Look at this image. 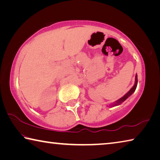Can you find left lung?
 Listing matches in <instances>:
<instances>
[{
  "instance_id": "obj_1",
  "label": "left lung",
  "mask_w": 160,
  "mask_h": 160,
  "mask_svg": "<svg viewBox=\"0 0 160 160\" xmlns=\"http://www.w3.org/2000/svg\"><path fill=\"white\" fill-rule=\"evenodd\" d=\"M137 85H138V75L136 74L135 75V84H134V85L132 86V88L125 94V95L121 97V98H120L119 99H118L117 101H116L113 104L111 105L110 107H115V106H118V105H120L121 103L125 101L126 99H128V97L135 92V89H136V88H137Z\"/></svg>"
}]
</instances>
